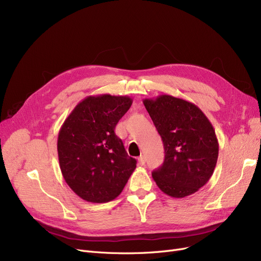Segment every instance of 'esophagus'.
Wrapping results in <instances>:
<instances>
[{"label":"esophagus","instance_id":"obj_1","mask_svg":"<svg viewBox=\"0 0 261 261\" xmlns=\"http://www.w3.org/2000/svg\"><path fill=\"white\" fill-rule=\"evenodd\" d=\"M138 162L141 166H143L145 164V156L144 155H140L139 159H138Z\"/></svg>","mask_w":261,"mask_h":261}]
</instances>
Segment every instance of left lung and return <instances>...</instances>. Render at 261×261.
<instances>
[{"label": "left lung", "mask_w": 261, "mask_h": 261, "mask_svg": "<svg viewBox=\"0 0 261 261\" xmlns=\"http://www.w3.org/2000/svg\"><path fill=\"white\" fill-rule=\"evenodd\" d=\"M161 135L165 160L152 176L166 195L183 198L196 193L213 174L218 158L215 130L193 102L171 95L143 99Z\"/></svg>", "instance_id": "1"}]
</instances>
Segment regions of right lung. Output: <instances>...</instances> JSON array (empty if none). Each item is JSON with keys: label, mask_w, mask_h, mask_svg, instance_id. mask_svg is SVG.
<instances>
[{"label": "right lung", "mask_w": 261, "mask_h": 261, "mask_svg": "<svg viewBox=\"0 0 261 261\" xmlns=\"http://www.w3.org/2000/svg\"><path fill=\"white\" fill-rule=\"evenodd\" d=\"M128 96H88L70 112L59 132L60 168L67 185L83 200L111 201L121 194L136 160L114 133L132 106Z\"/></svg>", "instance_id": "obj_1"}]
</instances>
